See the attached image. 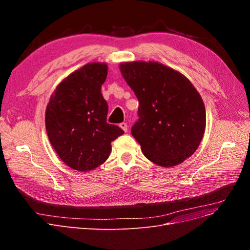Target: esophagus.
Wrapping results in <instances>:
<instances>
[{
	"label": "esophagus",
	"instance_id": "esophagus-1",
	"mask_svg": "<svg viewBox=\"0 0 250 250\" xmlns=\"http://www.w3.org/2000/svg\"><path fill=\"white\" fill-rule=\"evenodd\" d=\"M120 126L123 128V130L125 133H126L127 132V125L125 124V123H122L121 125H120Z\"/></svg>",
	"mask_w": 250,
	"mask_h": 250
}]
</instances>
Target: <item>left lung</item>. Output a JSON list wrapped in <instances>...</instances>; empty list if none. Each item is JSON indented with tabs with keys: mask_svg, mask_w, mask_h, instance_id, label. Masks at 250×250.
Segmentation results:
<instances>
[{
	"mask_svg": "<svg viewBox=\"0 0 250 250\" xmlns=\"http://www.w3.org/2000/svg\"><path fill=\"white\" fill-rule=\"evenodd\" d=\"M120 70L140 102L132 135L143 154L162 167L189 158L206 129V108L198 90L185 75L159 62H122Z\"/></svg>",
	"mask_w": 250,
	"mask_h": 250,
	"instance_id": "obj_1",
	"label": "left lung"
}]
</instances>
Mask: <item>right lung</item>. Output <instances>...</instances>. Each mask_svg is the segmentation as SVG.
Returning a JSON list of instances; mask_svg holds the SVG:
<instances>
[{"label":"right lung","mask_w":250,"mask_h":250,"mask_svg":"<svg viewBox=\"0 0 250 250\" xmlns=\"http://www.w3.org/2000/svg\"><path fill=\"white\" fill-rule=\"evenodd\" d=\"M108 65L89 62L57 86L45 110V128L61 160L87 172L107 160L111 142L124 130L106 123L108 105L101 94Z\"/></svg>","instance_id":"obj_1"}]
</instances>
